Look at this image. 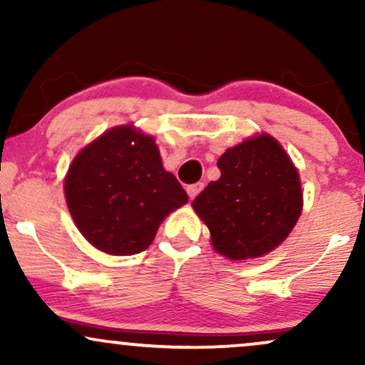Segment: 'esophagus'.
Here are the masks:
<instances>
[{
	"mask_svg": "<svg viewBox=\"0 0 365 365\" xmlns=\"http://www.w3.org/2000/svg\"><path fill=\"white\" fill-rule=\"evenodd\" d=\"M204 188V183H194V185H188L187 187V194H188V197H190V199H194L195 195H199L200 194V190H202Z\"/></svg>",
	"mask_w": 365,
	"mask_h": 365,
	"instance_id": "1",
	"label": "esophagus"
}]
</instances>
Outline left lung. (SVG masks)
Returning <instances> with one entry per match:
<instances>
[{
    "label": "left lung",
    "mask_w": 365,
    "mask_h": 365,
    "mask_svg": "<svg viewBox=\"0 0 365 365\" xmlns=\"http://www.w3.org/2000/svg\"><path fill=\"white\" fill-rule=\"evenodd\" d=\"M221 177L192 207L207 225L217 254L233 261L261 257L290 235L302 212L299 171L271 135L252 137L217 159Z\"/></svg>",
    "instance_id": "obj_1"
}]
</instances>
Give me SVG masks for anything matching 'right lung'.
<instances>
[{"label": "right lung", "mask_w": 365, "mask_h": 365, "mask_svg": "<svg viewBox=\"0 0 365 365\" xmlns=\"http://www.w3.org/2000/svg\"><path fill=\"white\" fill-rule=\"evenodd\" d=\"M65 197L86 240L111 255L148 249L161 221L188 200L163 168L154 137L132 125L108 130L75 156Z\"/></svg>", "instance_id": "right-lung-1"}]
</instances>
